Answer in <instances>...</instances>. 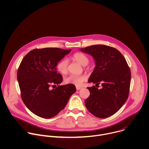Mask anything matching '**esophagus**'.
<instances>
[{
  "label": "esophagus",
  "instance_id": "obj_1",
  "mask_svg": "<svg viewBox=\"0 0 149 149\" xmlns=\"http://www.w3.org/2000/svg\"><path fill=\"white\" fill-rule=\"evenodd\" d=\"M82 88L81 87H78V86H77L76 87V89L77 90H81Z\"/></svg>",
  "mask_w": 149,
  "mask_h": 149
}]
</instances>
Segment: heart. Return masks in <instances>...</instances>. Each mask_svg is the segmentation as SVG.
Masks as SVG:
<instances>
[{"instance_id": "obj_1", "label": "heart", "mask_w": 149, "mask_h": 149, "mask_svg": "<svg viewBox=\"0 0 149 149\" xmlns=\"http://www.w3.org/2000/svg\"><path fill=\"white\" fill-rule=\"evenodd\" d=\"M72 59L79 63L82 66H86L89 63V58L87 55L81 52H76L72 56ZM57 70L62 74H67L68 71V61L63 58L60 60L56 64ZM87 79L86 75H70L64 79V81L67 84H74L79 86Z\"/></svg>"}]
</instances>
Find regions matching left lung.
Listing matches in <instances>:
<instances>
[{
  "label": "left lung",
  "mask_w": 149,
  "mask_h": 149,
  "mask_svg": "<svg viewBox=\"0 0 149 149\" xmlns=\"http://www.w3.org/2000/svg\"><path fill=\"white\" fill-rule=\"evenodd\" d=\"M81 51L92 55L95 67L88 79L96 84L88 87L90 95L85 101L86 108L94 116L105 118L117 113L128 98L131 71L127 61L117 49L104 45L82 48Z\"/></svg>",
  "instance_id": "8db88e82"
}]
</instances>
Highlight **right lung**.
<instances>
[{
  "label": "right lung",
  "mask_w": 149,
  "mask_h": 149,
  "mask_svg": "<svg viewBox=\"0 0 149 149\" xmlns=\"http://www.w3.org/2000/svg\"><path fill=\"white\" fill-rule=\"evenodd\" d=\"M71 51L58 48L34 49L21 61L17 72L21 98L35 115L45 118L55 117L75 93L73 84L58 86L62 77L56 69L57 63ZM56 84L58 87L52 89Z\"/></svg>",
  "instance_id": "1"
}]
</instances>
